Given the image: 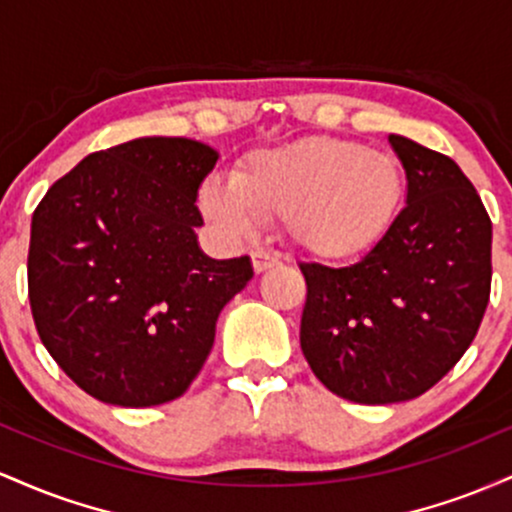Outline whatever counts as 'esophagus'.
<instances>
[{"label":"esophagus","instance_id":"1","mask_svg":"<svg viewBox=\"0 0 512 512\" xmlns=\"http://www.w3.org/2000/svg\"><path fill=\"white\" fill-rule=\"evenodd\" d=\"M250 257H252V269H255L257 274L267 272V269H272L279 264V255H274V252H267V250H255Z\"/></svg>","mask_w":512,"mask_h":512}]
</instances>
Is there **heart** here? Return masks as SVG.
Returning <instances> with one entry per match:
<instances>
[{
    "instance_id": "b5f03b06",
    "label": "heart",
    "mask_w": 512,
    "mask_h": 512,
    "mask_svg": "<svg viewBox=\"0 0 512 512\" xmlns=\"http://www.w3.org/2000/svg\"><path fill=\"white\" fill-rule=\"evenodd\" d=\"M399 161L351 139L303 137L245 158L236 178H209L199 209L221 236L245 240L262 221L284 219L298 248L325 260L380 243L402 209Z\"/></svg>"
}]
</instances>
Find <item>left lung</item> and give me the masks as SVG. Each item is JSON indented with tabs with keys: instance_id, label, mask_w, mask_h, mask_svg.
<instances>
[{
	"instance_id": "1",
	"label": "left lung",
	"mask_w": 512,
	"mask_h": 512,
	"mask_svg": "<svg viewBox=\"0 0 512 512\" xmlns=\"http://www.w3.org/2000/svg\"><path fill=\"white\" fill-rule=\"evenodd\" d=\"M407 197L380 243L344 267L301 264V349L356 404L424 395L477 337L491 291V219L460 166L390 134Z\"/></svg>"
}]
</instances>
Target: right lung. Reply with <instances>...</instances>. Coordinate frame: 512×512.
<instances>
[{"instance_id":"1","label":"right lung","mask_w":512,"mask_h":512,"mask_svg":"<svg viewBox=\"0 0 512 512\" xmlns=\"http://www.w3.org/2000/svg\"><path fill=\"white\" fill-rule=\"evenodd\" d=\"M219 151L139 137L86 156L50 187L31 223L28 298L50 356L117 407L180 397L214 346L250 257L199 248V187Z\"/></svg>"}]
</instances>
